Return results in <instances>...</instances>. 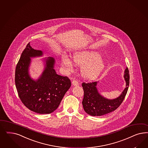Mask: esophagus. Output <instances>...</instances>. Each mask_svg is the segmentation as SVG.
Segmentation results:
<instances>
[{"instance_id":"1","label":"esophagus","mask_w":148,"mask_h":148,"mask_svg":"<svg viewBox=\"0 0 148 148\" xmlns=\"http://www.w3.org/2000/svg\"><path fill=\"white\" fill-rule=\"evenodd\" d=\"M72 84L74 86H78V84H79V83H78V82L76 81V80H75V79H73V80L72 81Z\"/></svg>"}]
</instances>
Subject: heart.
<instances>
[{"label":"heart","instance_id":"heart-1","mask_svg":"<svg viewBox=\"0 0 148 148\" xmlns=\"http://www.w3.org/2000/svg\"><path fill=\"white\" fill-rule=\"evenodd\" d=\"M72 61L76 65H82L81 69L82 76L88 79H95L105 67L104 61L101 58L100 55L96 53H76L73 55ZM62 65L69 71L73 70V64L68 58H62Z\"/></svg>","mask_w":148,"mask_h":148}]
</instances>
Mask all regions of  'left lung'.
<instances>
[{
    "mask_svg": "<svg viewBox=\"0 0 148 148\" xmlns=\"http://www.w3.org/2000/svg\"><path fill=\"white\" fill-rule=\"evenodd\" d=\"M124 78L126 88L120 96L113 100H108L101 95L96 88L97 82H83L84 97L82 105L86 113L92 116H101L116 110L124 101L128 90L130 74L127 68L125 71Z\"/></svg>",
    "mask_w": 148,
    "mask_h": 148,
    "instance_id": "1",
    "label": "left lung"
}]
</instances>
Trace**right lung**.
<instances>
[{
	"label": "right lung",
	"instance_id": "1",
	"mask_svg": "<svg viewBox=\"0 0 148 148\" xmlns=\"http://www.w3.org/2000/svg\"><path fill=\"white\" fill-rule=\"evenodd\" d=\"M42 55L41 51L27 44L16 65L15 84L20 100L29 110L39 114H50L58 107L71 83L67 77L56 73L55 60L51 57L47 59L41 77L36 81L33 80L28 74L30 58Z\"/></svg>",
	"mask_w": 148,
	"mask_h": 148
}]
</instances>
